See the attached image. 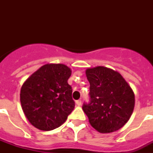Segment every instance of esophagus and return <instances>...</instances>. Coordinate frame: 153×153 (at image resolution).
<instances>
[{
    "label": "esophagus",
    "mask_w": 153,
    "mask_h": 153,
    "mask_svg": "<svg viewBox=\"0 0 153 153\" xmlns=\"http://www.w3.org/2000/svg\"><path fill=\"white\" fill-rule=\"evenodd\" d=\"M76 105H77L78 106H81V104H82V101L80 100H78L76 101Z\"/></svg>",
    "instance_id": "obj_1"
}]
</instances>
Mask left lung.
<instances>
[{
    "mask_svg": "<svg viewBox=\"0 0 153 153\" xmlns=\"http://www.w3.org/2000/svg\"><path fill=\"white\" fill-rule=\"evenodd\" d=\"M90 82V102L83 110L90 125L98 132L108 133L122 128L130 118L135 105L134 93L117 71L104 67L86 70Z\"/></svg>",
    "mask_w": 153,
    "mask_h": 153,
    "instance_id": "obj_1",
    "label": "left lung"
}]
</instances>
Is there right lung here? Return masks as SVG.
<instances>
[{"label":"right lung","mask_w":153,"mask_h":153,"mask_svg":"<svg viewBox=\"0 0 153 153\" xmlns=\"http://www.w3.org/2000/svg\"><path fill=\"white\" fill-rule=\"evenodd\" d=\"M71 70L63 64H46L27 79L21 90L24 114L34 127L50 131L60 126L74 110Z\"/></svg>","instance_id":"add662e5"}]
</instances>
